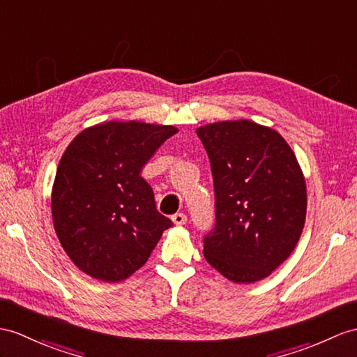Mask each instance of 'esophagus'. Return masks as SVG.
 I'll use <instances>...</instances> for the list:
<instances>
[{
	"instance_id": "1",
	"label": "esophagus",
	"mask_w": 357,
	"mask_h": 357,
	"mask_svg": "<svg viewBox=\"0 0 357 357\" xmlns=\"http://www.w3.org/2000/svg\"><path fill=\"white\" fill-rule=\"evenodd\" d=\"M171 220H172V222L176 224V225H183V224H186V221H188V216H186L185 213L178 212V213H176V215H172Z\"/></svg>"
}]
</instances>
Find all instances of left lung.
Here are the masks:
<instances>
[{
  "label": "left lung",
  "mask_w": 357,
  "mask_h": 357,
  "mask_svg": "<svg viewBox=\"0 0 357 357\" xmlns=\"http://www.w3.org/2000/svg\"><path fill=\"white\" fill-rule=\"evenodd\" d=\"M211 160L215 227L204 257L234 283H255L291 256L306 221V181L288 142L248 119L197 128Z\"/></svg>",
  "instance_id": "obj_1"
}]
</instances>
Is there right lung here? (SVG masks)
<instances>
[{
    "label": "right lung",
    "mask_w": 357,
    "mask_h": 357,
    "mask_svg": "<svg viewBox=\"0 0 357 357\" xmlns=\"http://www.w3.org/2000/svg\"><path fill=\"white\" fill-rule=\"evenodd\" d=\"M177 132L172 126L109 121L84 128L68 145L51 212L60 244L80 271L115 283L149 260L172 222L158 212L141 171Z\"/></svg>",
    "instance_id": "obj_1"
}]
</instances>
